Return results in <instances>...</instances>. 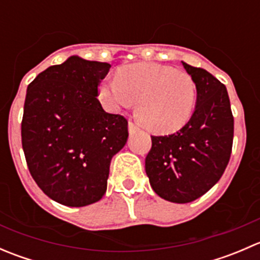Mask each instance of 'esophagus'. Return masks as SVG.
Wrapping results in <instances>:
<instances>
[{"instance_id":"obj_1","label":"esophagus","mask_w":260,"mask_h":260,"mask_svg":"<svg viewBox=\"0 0 260 260\" xmlns=\"http://www.w3.org/2000/svg\"><path fill=\"white\" fill-rule=\"evenodd\" d=\"M128 129H129V133H136L137 131H140V127L133 120H129V123H128Z\"/></svg>"}]
</instances>
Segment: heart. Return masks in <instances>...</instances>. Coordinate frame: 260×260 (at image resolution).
<instances>
[{
    "label": "heart",
    "instance_id": "1",
    "mask_svg": "<svg viewBox=\"0 0 260 260\" xmlns=\"http://www.w3.org/2000/svg\"><path fill=\"white\" fill-rule=\"evenodd\" d=\"M98 98L111 112L131 108L148 129L172 132L182 127L196 103V84L190 74L167 65L140 62L123 67L117 77L98 86Z\"/></svg>",
    "mask_w": 260,
    "mask_h": 260
}]
</instances>
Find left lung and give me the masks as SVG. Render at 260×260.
I'll use <instances>...</instances> for the list:
<instances>
[{
	"label": "left lung",
	"instance_id": "left-lung-1",
	"mask_svg": "<svg viewBox=\"0 0 260 260\" xmlns=\"http://www.w3.org/2000/svg\"><path fill=\"white\" fill-rule=\"evenodd\" d=\"M196 84L190 120L169 136H151L146 174L159 198L177 204L196 200L224 174L234 137V117L224 84L201 68L182 61Z\"/></svg>",
	"mask_w": 260,
	"mask_h": 260
}]
</instances>
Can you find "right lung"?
<instances>
[{
	"label": "right lung",
	"mask_w": 260,
	"mask_h": 260,
	"mask_svg": "<svg viewBox=\"0 0 260 260\" xmlns=\"http://www.w3.org/2000/svg\"><path fill=\"white\" fill-rule=\"evenodd\" d=\"M108 62L70 56L27 86L21 140L31 176L61 205L80 208L103 198L112 157L127 142L128 122L102 108L98 86Z\"/></svg>",
	"instance_id": "add662e5"
}]
</instances>
